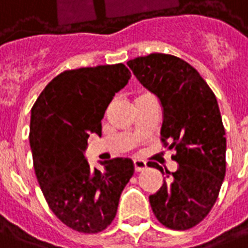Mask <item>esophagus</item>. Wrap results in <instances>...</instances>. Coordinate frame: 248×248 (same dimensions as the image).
I'll list each match as a JSON object with an SVG mask.
<instances>
[{
	"instance_id": "obj_1",
	"label": "esophagus",
	"mask_w": 248,
	"mask_h": 248,
	"mask_svg": "<svg viewBox=\"0 0 248 248\" xmlns=\"http://www.w3.org/2000/svg\"><path fill=\"white\" fill-rule=\"evenodd\" d=\"M134 169H136V172H142V170H145L146 169V162L142 160H134Z\"/></svg>"
}]
</instances>
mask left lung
<instances>
[{
    "mask_svg": "<svg viewBox=\"0 0 248 248\" xmlns=\"http://www.w3.org/2000/svg\"><path fill=\"white\" fill-rule=\"evenodd\" d=\"M133 74L158 96L164 108L161 142L174 149L176 172L162 169L160 190L149 202L157 220L184 231L209 214L226 176V130L216 96L200 74L183 59L150 53L127 62Z\"/></svg>",
    "mask_w": 248,
    "mask_h": 248,
    "instance_id": "1",
    "label": "left lung"
}]
</instances>
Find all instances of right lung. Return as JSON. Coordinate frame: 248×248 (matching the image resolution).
<instances>
[{
  "label": "right lung",
  "mask_w": 248,
  "mask_h": 248,
  "mask_svg": "<svg viewBox=\"0 0 248 248\" xmlns=\"http://www.w3.org/2000/svg\"><path fill=\"white\" fill-rule=\"evenodd\" d=\"M130 76L122 63L64 71L32 107L29 142L36 177L52 212L79 232H100L111 224L134 174L130 158L100 162L105 169L99 170L83 154L91 133L102 136L107 106Z\"/></svg>",
  "instance_id": "obj_1"
}]
</instances>
